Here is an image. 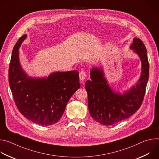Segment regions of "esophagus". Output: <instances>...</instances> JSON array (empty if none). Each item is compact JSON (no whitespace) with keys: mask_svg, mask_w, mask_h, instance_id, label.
Instances as JSON below:
<instances>
[{"mask_svg":"<svg viewBox=\"0 0 159 159\" xmlns=\"http://www.w3.org/2000/svg\"><path fill=\"white\" fill-rule=\"evenodd\" d=\"M79 77H80V79L81 81H83L85 80V77H86V73L85 71L84 70H82L79 72Z\"/></svg>","mask_w":159,"mask_h":159,"instance_id":"34e87169","label":"esophagus"}]
</instances>
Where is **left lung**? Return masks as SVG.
Returning a JSON list of instances; mask_svg holds the SVG:
<instances>
[{
    "label": "left lung",
    "instance_id": "left-lung-1",
    "mask_svg": "<svg viewBox=\"0 0 159 159\" xmlns=\"http://www.w3.org/2000/svg\"><path fill=\"white\" fill-rule=\"evenodd\" d=\"M140 57L142 75L139 81L123 94H116L107 84L102 69L93 68L90 79L85 82L88 107L91 117L104 125L116 124L132 116L141 106L149 76L147 49L143 41L135 38L130 47Z\"/></svg>",
    "mask_w": 159,
    "mask_h": 159
}]
</instances>
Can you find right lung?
Instances as JSON below:
<instances>
[{"instance_id": "1", "label": "right lung", "mask_w": 159, "mask_h": 159, "mask_svg": "<svg viewBox=\"0 0 159 159\" xmlns=\"http://www.w3.org/2000/svg\"><path fill=\"white\" fill-rule=\"evenodd\" d=\"M27 37L17 41L11 56L9 82L13 99L21 114L40 125H52L62 117L72 96L80 87L79 72H58L47 78L29 77L19 60V48Z\"/></svg>"}]
</instances>
